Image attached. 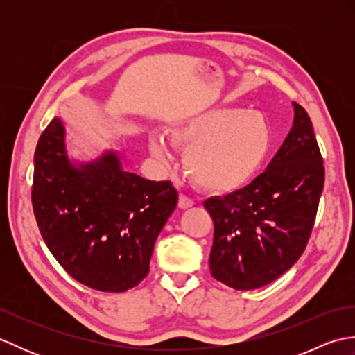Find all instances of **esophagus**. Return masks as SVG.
Listing matches in <instances>:
<instances>
[{"label":"esophagus","mask_w":355,"mask_h":355,"mask_svg":"<svg viewBox=\"0 0 355 355\" xmlns=\"http://www.w3.org/2000/svg\"><path fill=\"white\" fill-rule=\"evenodd\" d=\"M192 206H193V200L189 198V197H186V195H183V193H180V197H178V207H180V209H189V207H192Z\"/></svg>","instance_id":"obj_1"}]
</instances>
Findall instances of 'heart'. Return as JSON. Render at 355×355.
Instances as JSON below:
<instances>
[{"label": "heart", "mask_w": 355, "mask_h": 355, "mask_svg": "<svg viewBox=\"0 0 355 355\" xmlns=\"http://www.w3.org/2000/svg\"><path fill=\"white\" fill-rule=\"evenodd\" d=\"M169 137L186 149L184 169L195 184L210 192H230L262 168L275 131L263 112L216 107L180 119ZM149 148L160 160L168 158L162 139H150Z\"/></svg>", "instance_id": "1"}]
</instances>
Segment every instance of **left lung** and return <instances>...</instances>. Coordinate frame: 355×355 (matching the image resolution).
Wrapping results in <instances>:
<instances>
[{
    "label": "left lung",
    "mask_w": 355,
    "mask_h": 355,
    "mask_svg": "<svg viewBox=\"0 0 355 355\" xmlns=\"http://www.w3.org/2000/svg\"><path fill=\"white\" fill-rule=\"evenodd\" d=\"M293 107L291 131L267 169L243 189L205 201L215 225L209 267L230 288L273 282L310 239L325 168L310 116L299 103Z\"/></svg>",
    "instance_id": "left-lung-1"
}]
</instances>
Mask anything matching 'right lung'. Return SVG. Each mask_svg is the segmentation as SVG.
<instances>
[{
	"label": "right lung",
	"mask_w": 355,
	"mask_h": 355,
	"mask_svg": "<svg viewBox=\"0 0 355 355\" xmlns=\"http://www.w3.org/2000/svg\"><path fill=\"white\" fill-rule=\"evenodd\" d=\"M177 201L171 182L125 171L112 150L73 164L61 119H53L37 140L32 186L37 227L62 268L89 288L122 293L139 285Z\"/></svg>",
	"instance_id": "1"
}]
</instances>
